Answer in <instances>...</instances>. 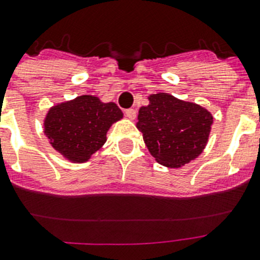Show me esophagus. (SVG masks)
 Wrapping results in <instances>:
<instances>
[{
    "instance_id": "34e87169",
    "label": "esophagus",
    "mask_w": 260,
    "mask_h": 260,
    "mask_svg": "<svg viewBox=\"0 0 260 260\" xmlns=\"http://www.w3.org/2000/svg\"><path fill=\"white\" fill-rule=\"evenodd\" d=\"M125 114L128 119H135V117H137V110L127 109V110H125Z\"/></svg>"
}]
</instances>
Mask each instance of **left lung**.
<instances>
[{
  "label": "left lung",
  "mask_w": 260,
  "mask_h": 260,
  "mask_svg": "<svg viewBox=\"0 0 260 260\" xmlns=\"http://www.w3.org/2000/svg\"><path fill=\"white\" fill-rule=\"evenodd\" d=\"M142 107L137 127L158 164L180 168L198 157L210 138L213 117L202 105L165 92L148 96Z\"/></svg>",
  "instance_id": "obj_1"
}]
</instances>
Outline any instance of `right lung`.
<instances>
[{
	"label": "right lung",
	"mask_w": 260,
	"mask_h": 260,
	"mask_svg": "<svg viewBox=\"0 0 260 260\" xmlns=\"http://www.w3.org/2000/svg\"><path fill=\"white\" fill-rule=\"evenodd\" d=\"M122 117V110L114 103L82 95L49 108L44 118V134L66 160L80 164L88 161L104 146L109 127Z\"/></svg>",
	"instance_id": "obj_1"
}]
</instances>
